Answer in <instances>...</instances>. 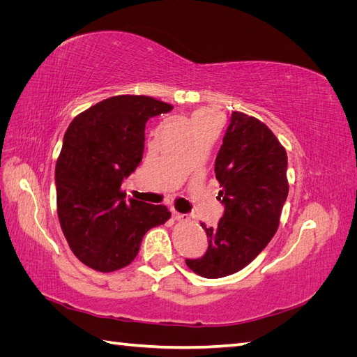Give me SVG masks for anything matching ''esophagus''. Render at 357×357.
<instances>
[{
    "label": "esophagus",
    "mask_w": 357,
    "mask_h": 357,
    "mask_svg": "<svg viewBox=\"0 0 357 357\" xmlns=\"http://www.w3.org/2000/svg\"><path fill=\"white\" fill-rule=\"evenodd\" d=\"M172 219H174V220H185V219H188V215L181 214L178 211H172Z\"/></svg>",
    "instance_id": "34e87169"
}]
</instances>
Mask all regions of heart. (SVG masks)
I'll return each instance as SVG.
<instances>
[{
	"mask_svg": "<svg viewBox=\"0 0 357 357\" xmlns=\"http://www.w3.org/2000/svg\"><path fill=\"white\" fill-rule=\"evenodd\" d=\"M211 119H214V116H213L211 113L205 112V110H199V112H197L195 114H193V117H192V122H193V126L198 128L199 125H202V123H205V122L211 121Z\"/></svg>",
	"mask_w": 357,
	"mask_h": 357,
	"instance_id": "obj_1",
	"label": "heart"
}]
</instances>
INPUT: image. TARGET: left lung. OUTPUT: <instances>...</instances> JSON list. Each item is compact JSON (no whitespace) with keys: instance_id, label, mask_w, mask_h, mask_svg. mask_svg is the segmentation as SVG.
Wrapping results in <instances>:
<instances>
[{"instance_id":"left-lung-1","label":"left lung","mask_w":357,"mask_h":357,"mask_svg":"<svg viewBox=\"0 0 357 357\" xmlns=\"http://www.w3.org/2000/svg\"><path fill=\"white\" fill-rule=\"evenodd\" d=\"M219 201L225 213L207 228L208 248L202 257L186 259L193 273L220 278L240 271L271 241L289 193L287 155L265 123L234 112L215 158Z\"/></svg>"}]
</instances>
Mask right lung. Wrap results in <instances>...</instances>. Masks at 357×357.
Listing matches in <instances>:
<instances>
[{"label": "right lung", "instance_id": "obj_1", "mask_svg": "<svg viewBox=\"0 0 357 357\" xmlns=\"http://www.w3.org/2000/svg\"><path fill=\"white\" fill-rule=\"evenodd\" d=\"M172 105L144 95H117L73 119L55 168L58 218L73 253L100 273L138 255L144 234L164 225L165 205L125 201L122 181L139 165L150 117Z\"/></svg>", "mask_w": 357, "mask_h": 357}]
</instances>
